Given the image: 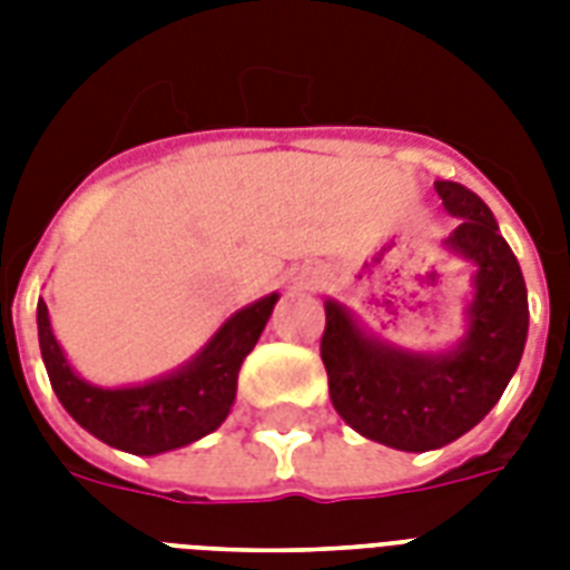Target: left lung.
<instances>
[{"instance_id": "left-lung-1", "label": "left lung", "mask_w": 570, "mask_h": 570, "mask_svg": "<svg viewBox=\"0 0 570 570\" xmlns=\"http://www.w3.org/2000/svg\"><path fill=\"white\" fill-rule=\"evenodd\" d=\"M459 227L441 242L473 266L464 334L441 352L393 346L337 298H325L322 364L331 402L357 434L390 450L429 452L459 441L500 402L521 364L530 304L518 257L476 191L438 180Z\"/></svg>"}]
</instances>
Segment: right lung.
<instances>
[{
    "instance_id": "1",
    "label": "right lung",
    "mask_w": 570,
    "mask_h": 570,
    "mask_svg": "<svg viewBox=\"0 0 570 570\" xmlns=\"http://www.w3.org/2000/svg\"><path fill=\"white\" fill-rule=\"evenodd\" d=\"M281 295H263L222 322V328L183 366L159 379L100 387L85 381L58 346L49 311L38 302V340L49 384L65 411L97 441L132 455H159L200 441L227 420L239 366L257 346Z\"/></svg>"
}]
</instances>
